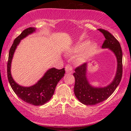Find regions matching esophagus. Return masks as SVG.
<instances>
[{"label":"esophagus","mask_w":131,"mask_h":131,"mask_svg":"<svg viewBox=\"0 0 131 131\" xmlns=\"http://www.w3.org/2000/svg\"><path fill=\"white\" fill-rule=\"evenodd\" d=\"M66 71L67 74H72L73 73V69L70 65H67L65 67Z\"/></svg>","instance_id":"1"}]
</instances>
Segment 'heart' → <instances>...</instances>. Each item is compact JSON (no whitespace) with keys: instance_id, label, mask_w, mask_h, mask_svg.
<instances>
[{"instance_id":"obj_1","label":"heart","mask_w":131,"mask_h":131,"mask_svg":"<svg viewBox=\"0 0 131 131\" xmlns=\"http://www.w3.org/2000/svg\"><path fill=\"white\" fill-rule=\"evenodd\" d=\"M89 40H85L78 43L70 49L73 53H78L76 57V61L79 64H82L92 57L98 49V45L95 43H91Z\"/></svg>"}]
</instances>
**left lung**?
I'll return each instance as SVG.
<instances>
[{"instance_id": "1", "label": "left lung", "mask_w": 131, "mask_h": 131, "mask_svg": "<svg viewBox=\"0 0 131 131\" xmlns=\"http://www.w3.org/2000/svg\"><path fill=\"white\" fill-rule=\"evenodd\" d=\"M105 37L102 48L108 49L114 53L117 60V70L113 81L104 87L93 86L87 78L88 65L83 64L75 69L74 92L79 101L86 105L97 104L107 100L116 90L122 76V51L118 40L107 30L98 29Z\"/></svg>"}]
</instances>
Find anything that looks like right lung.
I'll use <instances>...</instances> for the list:
<instances>
[{
	"label": "right lung",
	"mask_w": 131,
	"mask_h": 131,
	"mask_svg": "<svg viewBox=\"0 0 131 131\" xmlns=\"http://www.w3.org/2000/svg\"><path fill=\"white\" fill-rule=\"evenodd\" d=\"M35 31L36 28L35 27L26 28L14 40L9 52L7 74L10 86L16 95L23 101L31 105L39 106L43 105L51 100L57 84L64 76L65 70L64 68L61 70L51 68L46 71L42 78L38 80L36 83L31 86H23L16 83L12 78L10 72L14 54L21 40Z\"/></svg>",
	"instance_id": "add662e5"
}]
</instances>
